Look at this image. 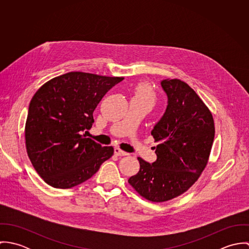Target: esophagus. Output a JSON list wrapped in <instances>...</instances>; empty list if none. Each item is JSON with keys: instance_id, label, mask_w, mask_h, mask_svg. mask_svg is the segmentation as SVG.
<instances>
[{"instance_id": "obj_1", "label": "esophagus", "mask_w": 249, "mask_h": 249, "mask_svg": "<svg viewBox=\"0 0 249 249\" xmlns=\"http://www.w3.org/2000/svg\"><path fill=\"white\" fill-rule=\"evenodd\" d=\"M115 154L118 155V156H125V155H128L127 152L122 150V149H121L120 147H118V146L115 147Z\"/></svg>"}]
</instances>
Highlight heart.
I'll use <instances>...</instances> for the list:
<instances>
[{
	"label": "heart",
	"instance_id": "obj_1",
	"mask_svg": "<svg viewBox=\"0 0 249 249\" xmlns=\"http://www.w3.org/2000/svg\"><path fill=\"white\" fill-rule=\"evenodd\" d=\"M132 99H137L142 102H145L152 107L156 102V95L149 86L145 84H139L134 89Z\"/></svg>",
	"mask_w": 249,
	"mask_h": 249
}]
</instances>
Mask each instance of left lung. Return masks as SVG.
I'll return each instance as SVG.
<instances>
[{
  "instance_id": "left-lung-1",
  "label": "left lung",
  "mask_w": 249,
  "mask_h": 249,
  "mask_svg": "<svg viewBox=\"0 0 249 249\" xmlns=\"http://www.w3.org/2000/svg\"><path fill=\"white\" fill-rule=\"evenodd\" d=\"M168 107L151 135L158 142L152 164L138 157L139 172L128 183L142 197L164 202L188 191L204 171L214 137L213 116L184 81L164 79Z\"/></svg>"
}]
</instances>
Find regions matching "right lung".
<instances>
[{"mask_svg": "<svg viewBox=\"0 0 249 249\" xmlns=\"http://www.w3.org/2000/svg\"><path fill=\"white\" fill-rule=\"evenodd\" d=\"M124 77L70 71L42 85L33 97L25 126L26 147L47 184L70 189L92 178L113 153L81 133L94 123L93 112Z\"/></svg>", "mask_w": 249, "mask_h": 249, "instance_id": "right-lung-1", "label": "right lung"}]
</instances>
